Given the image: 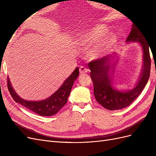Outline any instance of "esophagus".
Instances as JSON below:
<instances>
[{"instance_id":"1","label":"esophagus","mask_w":156,"mask_h":156,"mask_svg":"<svg viewBox=\"0 0 156 156\" xmlns=\"http://www.w3.org/2000/svg\"><path fill=\"white\" fill-rule=\"evenodd\" d=\"M88 72V69L85 67L81 66L79 68V72H80V74H81V75H83L84 73H87Z\"/></svg>"}]
</instances>
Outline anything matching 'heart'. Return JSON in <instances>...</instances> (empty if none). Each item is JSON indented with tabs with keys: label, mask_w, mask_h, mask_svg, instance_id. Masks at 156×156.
<instances>
[{
	"label": "heart",
	"mask_w": 156,
	"mask_h": 156,
	"mask_svg": "<svg viewBox=\"0 0 156 156\" xmlns=\"http://www.w3.org/2000/svg\"><path fill=\"white\" fill-rule=\"evenodd\" d=\"M107 32L105 27L96 26L90 28L79 34L75 41V45L80 48H87L90 45L97 43L90 50L89 55L93 59L102 57L110 49L111 40H102Z\"/></svg>",
	"instance_id": "1"
}]
</instances>
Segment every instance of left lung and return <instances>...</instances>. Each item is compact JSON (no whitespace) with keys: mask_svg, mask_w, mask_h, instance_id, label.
I'll use <instances>...</instances> for the list:
<instances>
[{"mask_svg":"<svg viewBox=\"0 0 156 156\" xmlns=\"http://www.w3.org/2000/svg\"><path fill=\"white\" fill-rule=\"evenodd\" d=\"M136 42L143 50V65L139 79L133 88L119 90L114 87L112 70H114L119 55L115 53L109 57L105 56L89 62L90 77L94 84V94L96 101L108 110H119L129 106L142 92L150 77L151 60L149 44L144 34L133 24L126 43Z\"/></svg>","mask_w":156,"mask_h":156,"instance_id":"obj_1","label":"left lung"}]
</instances>
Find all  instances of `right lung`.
<instances>
[{"label":"right lung","instance_id":"1","mask_svg":"<svg viewBox=\"0 0 156 156\" xmlns=\"http://www.w3.org/2000/svg\"><path fill=\"white\" fill-rule=\"evenodd\" d=\"M79 75V68H76L65 80L61 87L49 98L40 101H28L21 98L13 88L10 79H8V88L14 101L20 103L36 114L43 116H51L56 114L68 101L74 81Z\"/></svg>","mask_w":156,"mask_h":156}]
</instances>
